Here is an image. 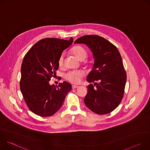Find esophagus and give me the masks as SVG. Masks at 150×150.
Returning a JSON list of instances; mask_svg holds the SVG:
<instances>
[{"instance_id":"esophagus-1","label":"esophagus","mask_w":150,"mask_h":150,"mask_svg":"<svg viewBox=\"0 0 150 150\" xmlns=\"http://www.w3.org/2000/svg\"><path fill=\"white\" fill-rule=\"evenodd\" d=\"M78 87V85H72V89H75V88H77Z\"/></svg>"}]
</instances>
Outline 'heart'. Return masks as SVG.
I'll list each match as a JSON object with an SVG mask.
<instances>
[{
  "instance_id": "1",
  "label": "heart",
  "mask_w": 150,
  "mask_h": 150,
  "mask_svg": "<svg viewBox=\"0 0 150 150\" xmlns=\"http://www.w3.org/2000/svg\"><path fill=\"white\" fill-rule=\"evenodd\" d=\"M72 53L74 56L80 61L85 60L87 56V52L82 47L80 46H76L72 49ZM64 61V54H62L59 58L58 64L59 67L63 65ZM84 75V73L82 71H72L66 74L65 77L67 80L73 83H79L82 77Z\"/></svg>"
}]
</instances>
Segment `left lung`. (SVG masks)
Listing matches in <instances>:
<instances>
[{"label": "left lung", "mask_w": 150, "mask_h": 150, "mask_svg": "<svg viewBox=\"0 0 150 150\" xmlns=\"http://www.w3.org/2000/svg\"><path fill=\"white\" fill-rule=\"evenodd\" d=\"M75 44L87 45L93 53L94 63L87 81L95 82L88 86V93L83 101L92 112L98 115L112 112L120 103L126 82L120 54L112 43L97 35H83Z\"/></svg>", "instance_id": "left-lung-1"}]
</instances>
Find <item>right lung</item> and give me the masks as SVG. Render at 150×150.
<instances>
[{"instance_id":"right-lung-1","label":"right lung","mask_w":150,"mask_h":150,"mask_svg":"<svg viewBox=\"0 0 150 150\" xmlns=\"http://www.w3.org/2000/svg\"><path fill=\"white\" fill-rule=\"evenodd\" d=\"M55 38L42 39L25 55L21 69L20 89L29 109L42 117L53 115L62 106L71 90V83L64 81L58 86L49 81L56 76L58 60L64 50L73 42Z\"/></svg>"}]
</instances>
